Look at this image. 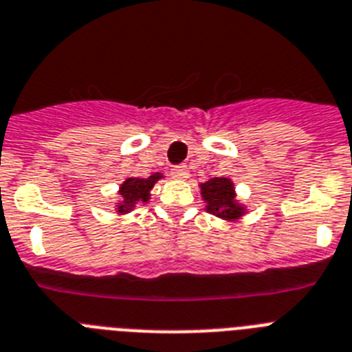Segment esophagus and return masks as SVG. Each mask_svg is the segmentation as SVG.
I'll return each mask as SVG.
<instances>
[{
    "instance_id": "1",
    "label": "esophagus",
    "mask_w": 352,
    "mask_h": 352,
    "mask_svg": "<svg viewBox=\"0 0 352 352\" xmlns=\"http://www.w3.org/2000/svg\"><path fill=\"white\" fill-rule=\"evenodd\" d=\"M171 177H173V179H186V177H188V168L186 166H182V164H179V166H173L171 168Z\"/></svg>"
}]
</instances>
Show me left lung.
<instances>
[{
  "label": "left lung",
  "mask_w": 352,
  "mask_h": 352,
  "mask_svg": "<svg viewBox=\"0 0 352 352\" xmlns=\"http://www.w3.org/2000/svg\"><path fill=\"white\" fill-rule=\"evenodd\" d=\"M202 197L208 202V211L226 220H236L243 214V208L236 202L232 182L226 177H214L200 184Z\"/></svg>",
  "instance_id": "left-lung-1"
}]
</instances>
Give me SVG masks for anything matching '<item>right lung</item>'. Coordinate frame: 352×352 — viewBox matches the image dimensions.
Returning <instances> with one entry per match:
<instances>
[{
	"label": "right lung",
	"mask_w": 352,
	"mask_h": 352,
	"mask_svg": "<svg viewBox=\"0 0 352 352\" xmlns=\"http://www.w3.org/2000/svg\"><path fill=\"white\" fill-rule=\"evenodd\" d=\"M159 179H161V173H153L148 179H138V177L126 179L120 188L121 202L118 206V212H129L134 208V204L146 202L150 197V190Z\"/></svg>",
	"instance_id": "right-lung-1"
}]
</instances>
